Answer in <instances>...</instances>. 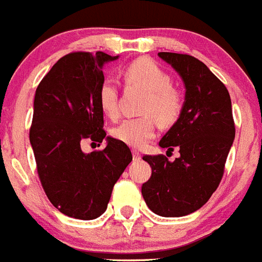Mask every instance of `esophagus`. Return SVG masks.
<instances>
[{
  "instance_id": "esophagus-1",
  "label": "esophagus",
  "mask_w": 262,
  "mask_h": 262,
  "mask_svg": "<svg viewBox=\"0 0 262 262\" xmlns=\"http://www.w3.org/2000/svg\"><path fill=\"white\" fill-rule=\"evenodd\" d=\"M133 158L134 159H141V154L138 153L137 150H133Z\"/></svg>"
}]
</instances>
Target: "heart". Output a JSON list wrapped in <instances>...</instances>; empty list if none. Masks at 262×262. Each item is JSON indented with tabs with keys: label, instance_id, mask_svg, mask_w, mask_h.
<instances>
[{
	"label": "heart",
	"instance_id": "1",
	"mask_svg": "<svg viewBox=\"0 0 262 262\" xmlns=\"http://www.w3.org/2000/svg\"><path fill=\"white\" fill-rule=\"evenodd\" d=\"M122 77L128 85L146 92L142 103V113L147 116L126 118L112 130L113 137L130 147L141 149L154 137L157 121L170 126L179 118L183 109V97L171 85V77L163 68L149 59H138L122 70ZM99 105L105 116L115 118L118 113V92L115 81L105 79L97 92ZM151 114L152 118L149 116Z\"/></svg>",
	"mask_w": 262,
	"mask_h": 262
}]
</instances>
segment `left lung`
<instances>
[{
  "instance_id": "8db88e82",
  "label": "left lung",
  "mask_w": 262,
  "mask_h": 262,
  "mask_svg": "<svg viewBox=\"0 0 262 262\" xmlns=\"http://www.w3.org/2000/svg\"><path fill=\"white\" fill-rule=\"evenodd\" d=\"M185 84L179 118L159 141L178 158L144 156L151 177L141 188L147 207L165 217L195 212L208 202L222 181L227 157L235 140L232 104L226 85L203 62L186 54L158 52Z\"/></svg>"
}]
</instances>
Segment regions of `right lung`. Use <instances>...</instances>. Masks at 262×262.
Listing matches in <instances>:
<instances>
[{
    "mask_svg": "<svg viewBox=\"0 0 262 262\" xmlns=\"http://www.w3.org/2000/svg\"><path fill=\"white\" fill-rule=\"evenodd\" d=\"M105 52H71L52 66L34 97L30 144L40 183L52 206L70 217L92 220L105 212L113 186L132 162L130 149L108 137L97 92ZM85 138L107 141L104 150L84 154Z\"/></svg>",
    "mask_w": 262,
    "mask_h": 262,
    "instance_id": "1",
    "label": "right lung"
}]
</instances>
